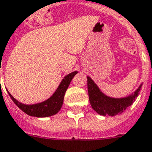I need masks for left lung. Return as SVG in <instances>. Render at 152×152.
<instances>
[{
    "instance_id": "obj_1",
    "label": "left lung",
    "mask_w": 152,
    "mask_h": 152,
    "mask_svg": "<svg viewBox=\"0 0 152 152\" xmlns=\"http://www.w3.org/2000/svg\"><path fill=\"white\" fill-rule=\"evenodd\" d=\"M87 87L90 104L93 109L102 116H116L122 113L138 97L141 86L133 94L124 98H112L104 95L89 77H87Z\"/></svg>"
}]
</instances>
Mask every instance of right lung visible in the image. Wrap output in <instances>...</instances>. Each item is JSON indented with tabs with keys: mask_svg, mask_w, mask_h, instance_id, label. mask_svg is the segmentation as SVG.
I'll return each instance as SVG.
<instances>
[{
	"mask_svg": "<svg viewBox=\"0 0 152 152\" xmlns=\"http://www.w3.org/2000/svg\"><path fill=\"white\" fill-rule=\"evenodd\" d=\"M77 71L72 72L66 75L60 85L54 93V94L45 102H41L39 104H23L18 101H16L9 92V95L13 101V102L22 110L29 116H36V117H47L55 115L59 111L61 107L63 105L64 95L70 85L71 80L74 77Z\"/></svg>",
	"mask_w": 152,
	"mask_h": 152,
	"instance_id": "add662e5",
	"label": "right lung"
}]
</instances>
